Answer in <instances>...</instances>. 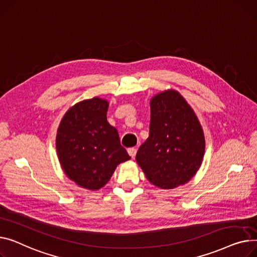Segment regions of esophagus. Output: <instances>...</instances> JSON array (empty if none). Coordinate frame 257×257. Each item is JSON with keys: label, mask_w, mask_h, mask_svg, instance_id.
I'll return each mask as SVG.
<instances>
[{"label": "esophagus", "mask_w": 257, "mask_h": 257, "mask_svg": "<svg viewBox=\"0 0 257 257\" xmlns=\"http://www.w3.org/2000/svg\"><path fill=\"white\" fill-rule=\"evenodd\" d=\"M127 153H128V155L132 157V159H134L135 156H136V154H137V149H136L135 147H131V148L127 149Z\"/></svg>", "instance_id": "34e87169"}]
</instances>
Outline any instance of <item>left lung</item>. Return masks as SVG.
Returning <instances> with one entry per match:
<instances>
[{"label": "left lung", "mask_w": 257, "mask_h": 257, "mask_svg": "<svg viewBox=\"0 0 257 257\" xmlns=\"http://www.w3.org/2000/svg\"><path fill=\"white\" fill-rule=\"evenodd\" d=\"M204 149L201 124L186 99L175 90L155 95L149 137L136 156L149 182L165 190L185 185L198 171Z\"/></svg>", "instance_id": "obj_1"}]
</instances>
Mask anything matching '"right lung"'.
<instances>
[{
	"label": "right lung",
	"mask_w": 257,
	"mask_h": 257,
	"mask_svg": "<svg viewBox=\"0 0 257 257\" xmlns=\"http://www.w3.org/2000/svg\"><path fill=\"white\" fill-rule=\"evenodd\" d=\"M109 102L93 97L75 103L58 127L56 148L64 173L78 186L98 190L117 165L131 159L117 130L107 121Z\"/></svg>",
	"instance_id": "1"
}]
</instances>
